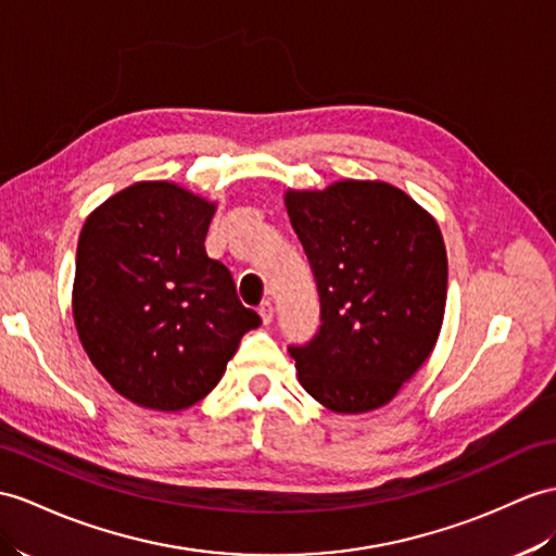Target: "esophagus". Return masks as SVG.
Returning a JSON list of instances; mask_svg holds the SVG:
<instances>
[{
  "mask_svg": "<svg viewBox=\"0 0 556 556\" xmlns=\"http://www.w3.org/2000/svg\"><path fill=\"white\" fill-rule=\"evenodd\" d=\"M260 316H262V323H264V325H268L270 320H274V304L264 302V304L260 306Z\"/></svg>",
  "mask_w": 556,
  "mask_h": 556,
  "instance_id": "obj_1",
  "label": "esophagus"
}]
</instances>
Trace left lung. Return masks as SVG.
<instances>
[{"instance_id":"8db88e82","label":"left lung","mask_w":556,"mask_h":556,"mask_svg":"<svg viewBox=\"0 0 556 556\" xmlns=\"http://www.w3.org/2000/svg\"><path fill=\"white\" fill-rule=\"evenodd\" d=\"M316 278L320 328L288 346L302 387L334 413H370L399 394L439 340L448 256L427 210L384 181L288 191Z\"/></svg>"}]
</instances>
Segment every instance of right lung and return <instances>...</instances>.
Returning <instances> with one entry per match:
<instances>
[{
  "instance_id": "obj_1",
  "label": "right lung",
  "mask_w": 556,
  "mask_h": 556,
  "mask_svg": "<svg viewBox=\"0 0 556 556\" xmlns=\"http://www.w3.org/2000/svg\"><path fill=\"white\" fill-rule=\"evenodd\" d=\"M216 205L169 181H139L93 210L77 242L73 318L89 361L141 408H191L260 328L231 270L210 260Z\"/></svg>"
}]
</instances>
